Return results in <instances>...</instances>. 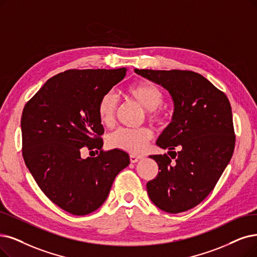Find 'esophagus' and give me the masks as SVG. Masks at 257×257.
<instances>
[{
    "mask_svg": "<svg viewBox=\"0 0 257 257\" xmlns=\"http://www.w3.org/2000/svg\"><path fill=\"white\" fill-rule=\"evenodd\" d=\"M140 159H141L140 157L135 156V155H131V156H130V160H131L132 163H136V162H138Z\"/></svg>",
    "mask_w": 257,
    "mask_h": 257,
    "instance_id": "1",
    "label": "esophagus"
}]
</instances>
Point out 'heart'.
<instances>
[{
  "label": "heart",
  "mask_w": 257,
  "mask_h": 257,
  "mask_svg": "<svg viewBox=\"0 0 257 257\" xmlns=\"http://www.w3.org/2000/svg\"><path fill=\"white\" fill-rule=\"evenodd\" d=\"M126 94L136 102L149 110L151 120H159L161 110L159 106L163 102L161 89L151 82H138L127 87ZM118 100L112 91L104 94L98 103V116L103 125L109 126L114 123ZM152 139V132L147 128H124L120 127L112 132L107 138L108 146L112 149L125 151L131 154H140L147 148Z\"/></svg>",
  "instance_id": "1"
}]
</instances>
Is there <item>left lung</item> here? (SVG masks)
Returning a JSON list of instances; mask_svg holds the SVG:
<instances>
[{
    "label": "left lung",
    "mask_w": 257,
    "mask_h": 257,
    "mask_svg": "<svg viewBox=\"0 0 257 257\" xmlns=\"http://www.w3.org/2000/svg\"><path fill=\"white\" fill-rule=\"evenodd\" d=\"M135 73L168 90L174 104L172 121L156 141L170 157L150 156L160 171L147 183L149 197L164 212L188 211L212 192L233 155L229 99L194 71L136 68Z\"/></svg>",
    "instance_id": "1"
}]
</instances>
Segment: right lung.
Masks as SVG:
<instances>
[{
	"label": "right lung",
	"instance_id": "1",
	"mask_svg": "<svg viewBox=\"0 0 257 257\" xmlns=\"http://www.w3.org/2000/svg\"><path fill=\"white\" fill-rule=\"evenodd\" d=\"M127 68L70 69L46 81L30 99L21 119L23 158L40 189L73 215L96 211L106 200L130 156L103 151L98 116L101 97L125 77ZM99 153L83 160L80 152Z\"/></svg>",
	"mask_w": 257,
	"mask_h": 257
}]
</instances>
